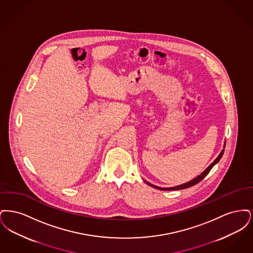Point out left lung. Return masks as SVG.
I'll use <instances>...</instances> for the list:
<instances>
[{
    "instance_id": "obj_1",
    "label": "left lung",
    "mask_w": 253,
    "mask_h": 253,
    "mask_svg": "<svg viewBox=\"0 0 253 253\" xmlns=\"http://www.w3.org/2000/svg\"><path fill=\"white\" fill-rule=\"evenodd\" d=\"M223 154H224V150L220 153V155L218 156L216 159L208 167V168L205 169V171H203L200 175H198L196 178H194L192 181H190V182H188V183H185V184H182L180 186H176V187H172V188H159V187H157V186H155V185H152V184H150V183H148V182H146L148 185H150L151 187H153V188H156L157 190H161V191H176V190H183V189H187V188H190V187H192V186H194L195 184H197V183H199L200 181L202 180V179H204L205 176L210 172V170L211 169V168L216 164L217 162L221 159V157L223 156Z\"/></svg>"
}]
</instances>
